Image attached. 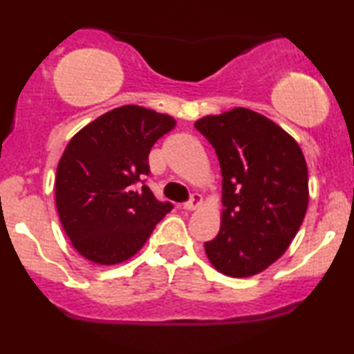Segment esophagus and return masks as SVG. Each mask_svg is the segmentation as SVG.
Returning <instances> with one entry per match:
<instances>
[{
    "mask_svg": "<svg viewBox=\"0 0 354 354\" xmlns=\"http://www.w3.org/2000/svg\"><path fill=\"white\" fill-rule=\"evenodd\" d=\"M201 205H203L201 194L194 193L193 196H191V200H189L188 203H185V205H183V209H186V211H194V209L200 208Z\"/></svg>",
    "mask_w": 354,
    "mask_h": 354,
    "instance_id": "34e87169",
    "label": "esophagus"
}]
</instances>
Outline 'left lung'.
Here are the masks:
<instances>
[{
  "label": "left lung",
  "mask_w": 354,
  "mask_h": 354,
  "mask_svg": "<svg viewBox=\"0 0 354 354\" xmlns=\"http://www.w3.org/2000/svg\"><path fill=\"white\" fill-rule=\"evenodd\" d=\"M218 154L223 176L221 228L205 243L209 263L248 278L279 259L301 226L310 201L308 165L291 135L248 108L194 123Z\"/></svg>",
  "instance_id": "obj_1"
}]
</instances>
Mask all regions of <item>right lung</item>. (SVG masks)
<instances>
[{
    "label": "right lung",
    "mask_w": 354,
    "mask_h": 354,
    "mask_svg": "<svg viewBox=\"0 0 354 354\" xmlns=\"http://www.w3.org/2000/svg\"><path fill=\"white\" fill-rule=\"evenodd\" d=\"M176 126L173 116L124 104L80 129L64 149L55 198L64 233L83 258L120 265L145 246L154 226L173 208L143 185L148 154Z\"/></svg>",
    "instance_id": "add662e5"
}]
</instances>
